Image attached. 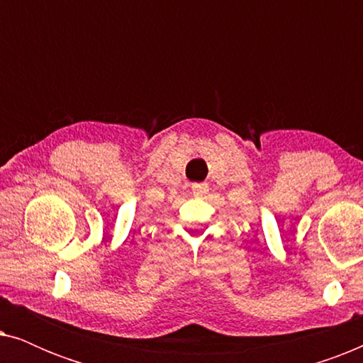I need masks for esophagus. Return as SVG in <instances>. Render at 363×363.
<instances>
[{
  "label": "esophagus",
  "mask_w": 363,
  "mask_h": 363,
  "mask_svg": "<svg viewBox=\"0 0 363 363\" xmlns=\"http://www.w3.org/2000/svg\"><path fill=\"white\" fill-rule=\"evenodd\" d=\"M191 190L195 195H205V193L210 191V186H208V183H193Z\"/></svg>",
  "instance_id": "34e87169"
}]
</instances>
